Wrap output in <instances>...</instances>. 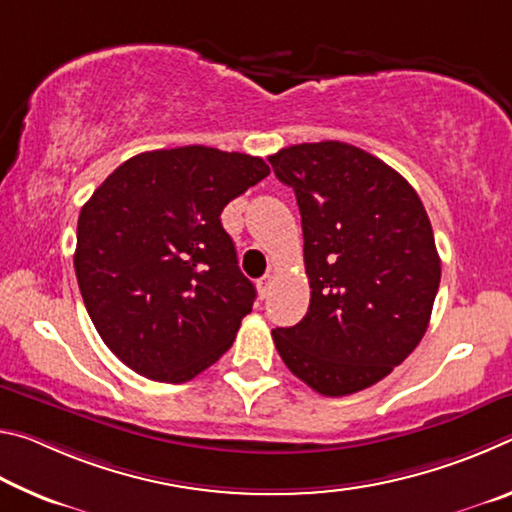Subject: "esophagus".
I'll use <instances>...</instances> for the list:
<instances>
[{"label": "esophagus", "instance_id": "34e87169", "mask_svg": "<svg viewBox=\"0 0 512 512\" xmlns=\"http://www.w3.org/2000/svg\"><path fill=\"white\" fill-rule=\"evenodd\" d=\"M271 289H273V275H264L262 280L257 282V291H259V296L266 298L268 293H271Z\"/></svg>", "mask_w": 512, "mask_h": 512}]
</instances>
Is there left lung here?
I'll use <instances>...</instances> for the list:
<instances>
[{
    "label": "left lung",
    "instance_id": "obj_1",
    "mask_svg": "<svg viewBox=\"0 0 512 512\" xmlns=\"http://www.w3.org/2000/svg\"><path fill=\"white\" fill-rule=\"evenodd\" d=\"M296 192L311 300L273 329L298 379L327 397L363 391L409 357L429 327L440 257L415 189L345 142L293 144L268 158Z\"/></svg>",
    "mask_w": 512,
    "mask_h": 512
}]
</instances>
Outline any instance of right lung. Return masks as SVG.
Returning a JSON list of instances; mask_svg holds the SVG:
<instances>
[{
	"instance_id": "1",
	"label": "right lung",
	"mask_w": 512,
	"mask_h": 512,
	"mask_svg": "<svg viewBox=\"0 0 512 512\" xmlns=\"http://www.w3.org/2000/svg\"><path fill=\"white\" fill-rule=\"evenodd\" d=\"M262 158L210 146L126 160L83 205L74 271L103 343L137 375L183 384L230 348L257 291L221 225Z\"/></svg>"
}]
</instances>
